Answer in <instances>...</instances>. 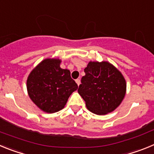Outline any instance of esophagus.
Instances as JSON below:
<instances>
[{"label":"esophagus","mask_w":154,"mask_h":154,"mask_svg":"<svg viewBox=\"0 0 154 154\" xmlns=\"http://www.w3.org/2000/svg\"><path fill=\"white\" fill-rule=\"evenodd\" d=\"M75 82H76V83H77V85H79L80 83H81V81H80L79 79H77L75 80Z\"/></svg>","instance_id":"esophagus-1"}]
</instances>
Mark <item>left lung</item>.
I'll return each instance as SVG.
<instances>
[{
  "label": "left lung",
  "mask_w": 154,
  "mask_h": 154,
  "mask_svg": "<svg viewBox=\"0 0 154 154\" xmlns=\"http://www.w3.org/2000/svg\"><path fill=\"white\" fill-rule=\"evenodd\" d=\"M84 72L78 92L87 109L97 115L112 112L126 94L123 75L107 62H90Z\"/></svg>",
  "instance_id": "1"
}]
</instances>
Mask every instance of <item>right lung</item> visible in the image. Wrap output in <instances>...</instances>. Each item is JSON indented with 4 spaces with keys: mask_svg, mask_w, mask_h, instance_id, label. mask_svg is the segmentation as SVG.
<instances>
[{
    "mask_svg": "<svg viewBox=\"0 0 154 154\" xmlns=\"http://www.w3.org/2000/svg\"><path fill=\"white\" fill-rule=\"evenodd\" d=\"M61 61L47 58L32 70L27 80L28 95L37 106L52 113L62 109L78 85L68 69L60 68Z\"/></svg>",
    "mask_w": 154,
    "mask_h": 154,
    "instance_id": "right-lung-1",
    "label": "right lung"
}]
</instances>
